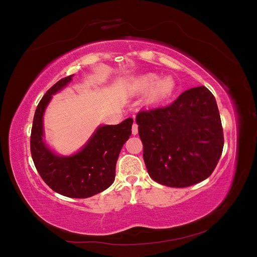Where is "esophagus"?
I'll list each match as a JSON object with an SVG mask.
<instances>
[{
    "label": "esophagus",
    "instance_id": "34e87169",
    "mask_svg": "<svg viewBox=\"0 0 257 257\" xmlns=\"http://www.w3.org/2000/svg\"><path fill=\"white\" fill-rule=\"evenodd\" d=\"M138 133V125L136 123H133V125H132V134L136 135Z\"/></svg>",
    "mask_w": 257,
    "mask_h": 257
}]
</instances>
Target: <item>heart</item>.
<instances>
[{"label": "heart", "instance_id": "obj_1", "mask_svg": "<svg viewBox=\"0 0 257 257\" xmlns=\"http://www.w3.org/2000/svg\"><path fill=\"white\" fill-rule=\"evenodd\" d=\"M158 76L155 74H148L143 76L141 79L138 80L137 84L139 89L142 90H149L151 89L154 84V89L152 92V97L154 99H161L169 96L175 90V80L172 77H164V78L160 79L158 82Z\"/></svg>", "mask_w": 257, "mask_h": 257}]
</instances>
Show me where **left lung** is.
<instances>
[{"label":"left lung","instance_id":"8db88e82","mask_svg":"<svg viewBox=\"0 0 257 257\" xmlns=\"http://www.w3.org/2000/svg\"><path fill=\"white\" fill-rule=\"evenodd\" d=\"M136 122L154 181L186 188L213 173L224 136L215 98L204 85L184 91L169 105L141 110Z\"/></svg>","mask_w":257,"mask_h":257}]
</instances>
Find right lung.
I'll use <instances>...</instances> for the list:
<instances>
[{
    "instance_id": "1",
    "label": "right lung",
    "mask_w": 257,
    "mask_h": 257,
    "mask_svg": "<svg viewBox=\"0 0 257 257\" xmlns=\"http://www.w3.org/2000/svg\"><path fill=\"white\" fill-rule=\"evenodd\" d=\"M74 75L62 78L46 92L35 110L31 131V154L38 174L50 189L72 198H87L108 189L114 181L115 164L123 145L132 134L133 119L116 125H102L82 149L71 157L52 152L43 141V114L53 94Z\"/></svg>"
}]
</instances>
